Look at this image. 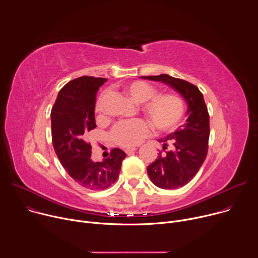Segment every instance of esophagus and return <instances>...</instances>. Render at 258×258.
Wrapping results in <instances>:
<instances>
[{
	"instance_id": "1",
	"label": "esophagus",
	"mask_w": 258,
	"mask_h": 258,
	"mask_svg": "<svg viewBox=\"0 0 258 258\" xmlns=\"http://www.w3.org/2000/svg\"><path fill=\"white\" fill-rule=\"evenodd\" d=\"M136 150H137V148H134V147H133V148H126V149H125V153H126L127 155H132Z\"/></svg>"
}]
</instances>
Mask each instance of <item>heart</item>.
<instances>
[{"label":"heart","instance_id":"1","mask_svg":"<svg viewBox=\"0 0 258 258\" xmlns=\"http://www.w3.org/2000/svg\"><path fill=\"white\" fill-rule=\"evenodd\" d=\"M125 93L137 103H142V112L149 118L158 132H170L176 127L185 114V103L174 94H157L152 85L136 81L124 87ZM107 92L100 94L96 101L95 110L99 114L104 112ZM151 134L150 124L144 119L120 121L110 132L112 141L124 148L140 145Z\"/></svg>","mask_w":258,"mask_h":258}]
</instances>
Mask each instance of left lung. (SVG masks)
<instances>
[{
	"label": "left lung",
	"instance_id": "left-lung-1",
	"mask_svg": "<svg viewBox=\"0 0 258 258\" xmlns=\"http://www.w3.org/2000/svg\"><path fill=\"white\" fill-rule=\"evenodd\" d=\"M145 79L167 84L188 102L187 123L166 138L158 140L163 144V148L158 158L147 167V172L155 186L165 190L177 189L196 175L206 158L210 134L207 106L203 94L187 81L168 75L149 76Z\"/></svg>",
	"mask_w": 258,
	"mask_h": 258
}]
</instances>
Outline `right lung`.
Returning a JSON list of instances; mask_svg holds the SVG:
<instances>
[{
	"label": "right lung",
	"mask_w": 258,
	"mask_h": 258,
	"mask_svg": "<svg viewBox=\"0 0 258 258\" xmlns=\"http://www.w3.org/2000/svg\"><path fill=\"white\" fill-rule=\"evenodd\" d=\"M106 79L81 77L66 84L59 92L51 111L54 150L68 174L82 187L100 191L116 181L126 154L111 149L109 157L94 162L88 141L96 125L95 103L99 88Z\"/></svg>",
	"instance_id": "add662e5"
}]
</instances>
